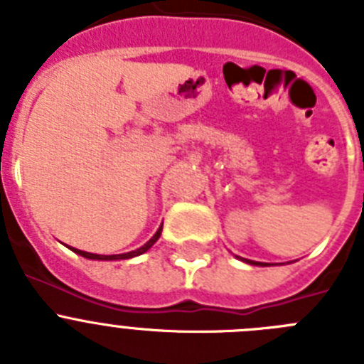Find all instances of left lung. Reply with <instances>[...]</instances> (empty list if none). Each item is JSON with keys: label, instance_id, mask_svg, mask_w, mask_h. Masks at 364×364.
<instances>
[{"label": "left lung", "instance_id": "8db88e82", "mask_svg": "<svg viewBox=\"0 0 364 364\" xmlns=\"http://www.w3.org/2000/svg\"><path fill=\"white\" fill-rule=\"evenodd\" d=\"M244 260V262H247V264H253V266H268V264H266V262H255V260H247V259H242Z\"/></svg>", "mask_w": 364, "mask_h": 364}]
</instances>
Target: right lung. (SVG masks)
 Returning <instances> with one entry per match:
<instances>
[{"label":"right lung","mask_w":364,"mask_h":364,"mask_svg":"<svg viewBox=\"0 0 364 364\" xmlns=\"http://www.w3.org/2000/svg\"><path fill=\"white\" fill-rule=\"evenodd\" d=\"M160 233H162V226L159 228V231L151 237L149 240H147L146 244H144L142 247H138V250H134V252H129V253H120V255H96V253H89V252H82V250H76V247H70L74 253H78V255L85 257V259H92V260H124V259H133V257H138L142 255V253H146L147 250H149L151 246H153L156 240L160 239Z\"/></svg>","instance_id":"add662e5"}]
</instances>
